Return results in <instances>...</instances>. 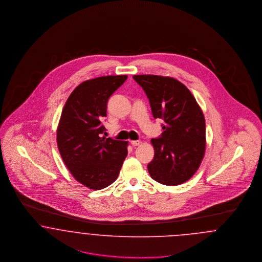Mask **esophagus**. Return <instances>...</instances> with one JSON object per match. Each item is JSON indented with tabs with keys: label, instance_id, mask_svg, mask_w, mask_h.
I'll list each match as a JSON object with an SVG mask.
<instances>
[{
	"label": "esophagus",
	"instance_id": "34e87169",
	"mask_svg": "<svg viewBox=\"0 0 262 262\" xmlns=\"http://www.w3.org/2000/svg\"><path fill=\"white\" fill-rule=\"evenodd\" d=\"M130 144H131L133 147H136V146H139V145L141 144V142H140V141H130Z\"/></svg>",
	"mask_w": 262,
	"mask_h": 262
}]
</instances>
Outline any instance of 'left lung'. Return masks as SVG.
Masks as SVG:
<instances>
[{
    "label": "left lung",
    "instance_id": "1",
    "mask_svg": "<svg viewBox=\"0 0 262 262\" xmlns=\"http://www.w3.org/2000/svg\"><path fill=\"white\" fill-rule=\"evenodd\" d=\"M148 97L163 132L151 139L155 157L148 164L150 177L166 186L188 181L199 169L205 150V120L192 93L180 81L159 75H134Z\"/></svg>",
    "mask_w": 262,
    "mask_h": 262
}]
</instances>
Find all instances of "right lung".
I'll return each instance as SVG.
<instances>
[{"instance_id": "1", "label": "right lung", "mask_w": 262, "mask_h": 262, "mask_svg": "<svg viewBox=\"0 0 262 262\" xmlns=\"http://www.w3.org/2000/svg\"><path fill=\"white\" fill-rule=\"evenodd\" d=\"M126 79L127 75H110L82 82L61 113L57 130L59 154L73 177L92 190L113 184L128 154V142L101 137L107 101Z\"/></svg>"}]
</instances>
